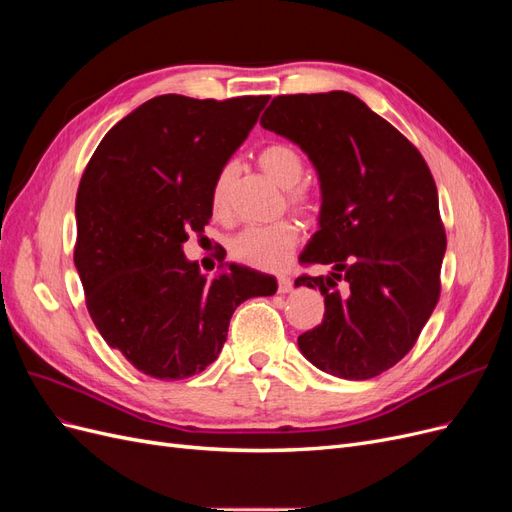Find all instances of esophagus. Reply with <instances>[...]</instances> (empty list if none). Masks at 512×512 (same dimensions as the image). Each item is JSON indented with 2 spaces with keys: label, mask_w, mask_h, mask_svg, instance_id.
<instances>
[{
  "label": "esophagus",
  "mask_w": 512,
  "mask_h": 512,
  "mask_svg": "<svg viewBox=\"0 0 512 512\" xmlns=\"http://www.w3.org/2000/svg\"><path fill=\"white\" fill-rule=\"evenodd\" d=\"M277 290H280L282 294L290 292V290H292V280H290V277L282 275V277H280V280H277Z\"/></svg>",
  "instance_id": "obj_1"
}]
</instances>
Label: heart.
Here are the masks:
<instances>
[{"label":"heart","instance_id":"obj_1","mask_svg":"<svg viewBox=\"0 0 512 512\" xmlns=\"http://www.w3.org/2000/svg\"><path fill=\"white\" fill-rule=\"evenodd\" d=\"M258 164L265 173L282 188L288 190V205L303 215H314L318 200L314 192L301 185L305 173V162L301 151L288 143H271L258 153ZM232 181V164H226L213 181L211 205L213 211L222 215L228 211ZM299 243V228L288 220L269 224V226H247L237 235L228 239V252L241 265L262 269V271H280L288 265V260Z\"/></svg>","mask_w":512,"mask_h":512}]
</instances>
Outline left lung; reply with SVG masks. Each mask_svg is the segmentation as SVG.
Instances as JSON below:
<instances>
[{
  "mask_svg": "<svg viewBox=\"0 0 512 512\" xmlns=\"http://www.w3.org/2000/svg\"><path fill=\"white\" fill-rule=\"evenodd\" d=\"M260 126L307 153L322 192L301 260L333 271L294 282L324 297L322 324L299 335V350L331 376L376 378L412 350L440 299L436 181L408 138L348 91L277 96Z\"/></svg>",
  "mask_w": 512,
  "mask_h": 512,
  "instance_id": "left-lung-1",
  "label": "left lung"
}]
</instances>
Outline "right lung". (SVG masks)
Instances as JSON below:
<instances>
[{"mask_svg":"<svg viewBox=\"0 0 512 512\" xmlns=\"http://www.w3.org/2000/svg\"><path fill=\"white\" fill-rule=\"evenodd\" d=\"M269 96L151 98L106 132L76 192L74 265L104 342L143 374L183 380L218 359L232 312L271 297L241 265L211 280L183 254L213 213V181Z\"/></svg>","mask_w":512,"mask_h":512,"instance_id":"1","label":"right lung"}]
</instances>
